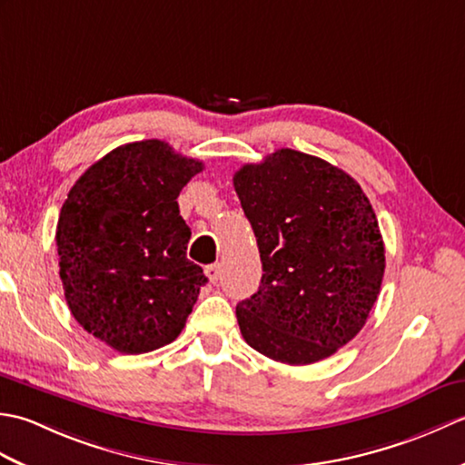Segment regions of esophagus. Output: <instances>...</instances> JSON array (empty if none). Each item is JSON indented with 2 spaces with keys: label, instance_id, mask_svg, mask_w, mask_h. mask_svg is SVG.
I'll return each mask as SVG.
<instances>
[{
  "label": "esophagus",
  "instance_id": "obj_1",
  "mask_svg": "<svg viewBox=\"0 0 465 465\" xmlns=\"http://www.w3.org/2000/svg\"><path fill=\"white\" fill-rule=\"evenodd\" d=\"M205 275H207V280H210L212 283H215L217 280H220V263H210V265H205Z\"/></svg>",
  "mask_w": 465,
  "mask_h": 465
}]
</instances>
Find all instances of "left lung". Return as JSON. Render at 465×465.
<instances>
[{
	"label": "left lung",
	"mask_w": 465,
	"mask_h": 465,
	"mask_svg": "<svg viewBox=\"0 0 465 465\" xmlns=\"http://www.w3.org/2000/svg\"><path fill=\"white\" fill-rule=\"evenodd\" d=\"M260 248V290L235 308L243 340L308 365L351 341L380 295L385 250L360 183L340 167L278 150L233 175Z\"/></svg>",
	"instance_id": "8db88e82"
}]
</instances>
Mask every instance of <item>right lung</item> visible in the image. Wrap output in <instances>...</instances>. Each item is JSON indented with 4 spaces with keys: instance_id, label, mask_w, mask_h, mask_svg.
Segmentation results:
<instances>
[{
    "instance_id": "1",
    "label": "right lung",
    "mask_w": 465,
    "mask_h": 465,
    "mask_svg": "<svg viewBox=\"0 0 465 465\" xmlns=\"http://www.w3.org/2000/svg\"><path fill=\"white\" fill-rule=\"evenodd\" d=\"M203 163L160 140L115 147L87 167L55 230L65 302L82 328L120 353L172 343L207 282L187 260L177 195Z\"/></svg>"
}]
</instances>
